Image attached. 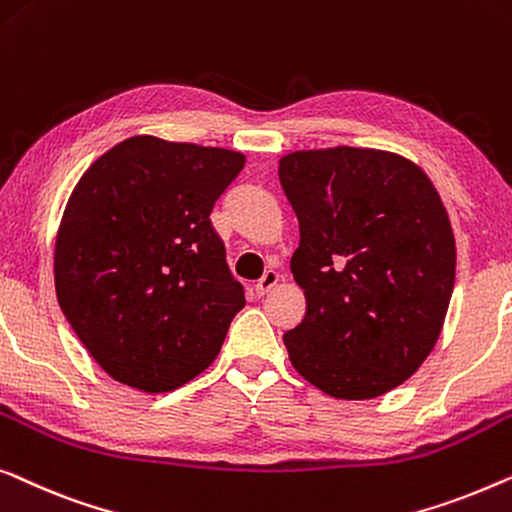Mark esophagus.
Here are the masks:
<instances>
[{"instance_id":"obj_1","label":"esophagus","mask_w":512,"mask_h":512,"mask_svg":"<svg viewBox=\"0 0 512 512\" xmlns=\"http://www.w3.org/2000/svg\"><path fill=\"white\" fill-rule=\"evenodd\" d=\"M277 281H279V274L274 272V270H268V272H265L263 277L258 279L256 284H254V293H256V295H265V293H270L272 288L277 286Z\"/></svg>"}]
</instances>
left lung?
Listing matches in <instances>:
<instances>
[{"mask_svg":"<svg viewBox=\"0 0 512 512\" xmlns=\"http://www.w3.org/2000/svg\"><path fill=\"white\" fill-rule=\"evenodd\" d=\"M300 224L291 272L307 314L284 335L300 376L337 399H372L432 353L455 286V238L413 161L328 147L279 159Z\"/></svg>","mask_w":512,"mask_h":512,"instance_id":"1","label":"left lung"}]
</instances>
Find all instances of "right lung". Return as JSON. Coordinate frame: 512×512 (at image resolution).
I'll list each match as a JSON object with an SVG mask.
<instances>
[{
  "label": "right lung",
  "instance_id": "add662e5",
  "mask_svg": "<svg viewBox=\"0 0 512 512\" xmlns=\"http://www.w3.org/2000/svg\"><path fill=\"white\" fill-rule=\"evenodd\" d=\"M240 152L154 136L122 140L85 170L55 242V291L115 381L168 392L210 367L244 288L210 214Z\"/></svg>",
  "mask_w": 512,
  "mask_h": 512
}]
</instances>
